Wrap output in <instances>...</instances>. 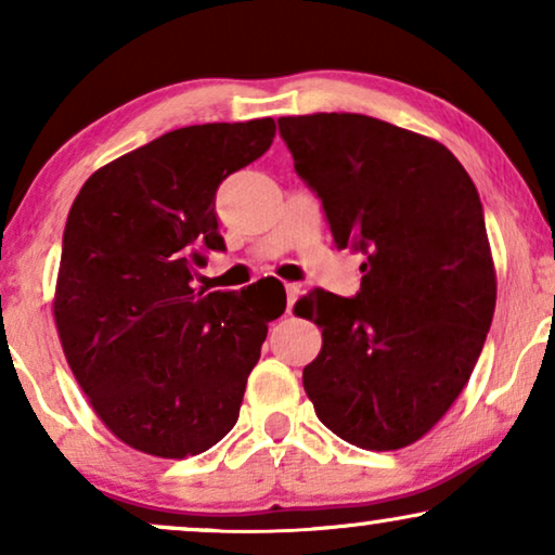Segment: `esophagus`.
Wrapping results in <instances>:
<instances>
[{
	"label": "esophagus",
	"instance_id": "esophagus-1",
	"mask_svg": "<svg viewBox=\"0 0 555 555\" xmlns=\"http://www.w3.org/2000/svg\"><path fill=\"white\" fill-rule=\"evenodd\" d=\"M285 293H287V313H291L295 302H298V298L302 295V287L298 283H287L285 285Z\"/></svg>",
	"mask_w": 555,
	"mask_h": 555
}]
</instances>
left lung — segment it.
Listing matches in <instances>:
<instances>
[{
	"label": "left lung",
	"mask_w": 555,
	"mask_h": 555,
	"mask_svg": "<svg viewBox=\"0 0 555 555\" xmlns=\"http://www.w3.org/2000/svg\"><path fill=\"white\" fill-rule=\"evenodd\" d=\"M338 249L366 255L353 298L313 291L323 328L302 369L318 420L363 450L427 435L465 389L495 313L480 194L439 141L359 113L278 118Z\"/></svg>",
	"instance_id": "obj_1"
}]
</instances>
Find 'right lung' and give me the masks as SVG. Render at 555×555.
<instances>
[{
	"instance_id": "1",
	"label": "right lung",
	"mask_w": 555,
	"mask_h": 555,
	"mask_svg": "<svg viewBox=\"0 0 555 555\" xmlns=\"http://www.w3.org/2000/svg\"><path fill=\"white\" fill-rule=\"evenodd\" d=\"M275 120L186 126L98 169L63 234L55 323L65 359L105 427L154 457H192L234 427L285 291L194 287L224 249L215 194L260 158Z\"/></svg>"
}]
</instances>
